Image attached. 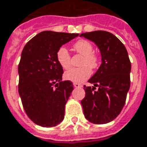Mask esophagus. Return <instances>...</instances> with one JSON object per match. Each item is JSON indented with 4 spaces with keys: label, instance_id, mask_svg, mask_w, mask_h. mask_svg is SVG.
<instances>
[{
    "label": "esophagus",
    "instance_id": "1",
    "mask_svg": "<svg viewBox=\"0 0 147 147\" xmlns=\"http://www.w3.org/2000/svg\"><path fill=\"white\" fill-rule=\"evenodd\" d=\"M74 87L76 88H79V87H82V85L79 84V83H74Z\"/></svg>",
    "mask_w": 147,
    "mask_h": 147
}]
</instances>
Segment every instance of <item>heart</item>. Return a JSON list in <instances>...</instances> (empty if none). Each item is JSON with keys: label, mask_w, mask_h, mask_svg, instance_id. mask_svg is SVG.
Instances as JSON below:
<instances>
[{"label": "heart", "mask_w": 147, "mask_h": 147, "mask_svg": "<svg viewBox=\"0 0 147 147\" xmlns=\"http://www.w3.org/2000/svg\"><path fill=\"white\" fill-rule=\"evenodd\" d=\"M74 49L78 53L84 56L82 62V68H73L65 73V78L75 83L82 82L91 74V69H95L99 65V59L93 53V46L87 40H78L74 44ZM57 61L64 69L70 67V56L69 51L65 47H61L57 52Z\"/></svg>", "instance_id": "obj_1"}]
</instances>
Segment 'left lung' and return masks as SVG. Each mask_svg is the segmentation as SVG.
Masks as SVG:
<instances>
[{
	"instance_id": "left-lung-1",
	"label": "left lung",
	"mask_w": 147,
	"mask_h": 147,
	"mask_svg": "<svg viewBox=\"0 0 147 147\" xmlns=\"http://www.w3.org/2000/svg\"><path fill=\"white\" fill-rule=\"evenodd\" d=\"M80 36L97 45L102 61L88 80L94 86H84L86 95L81 101L84 116L93 124H107L121 113L125 103L130 86V61L125 45L110 32L95 30Z\"/></svg>"
}]
</instances>
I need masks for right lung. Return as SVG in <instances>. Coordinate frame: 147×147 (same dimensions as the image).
<instances>
[{
	"mask_svg": "<svg viewBox=\"0 0 147 147\" xmlns=\"http://www.w3.org/2000/svg\"><path fill=\"white\" fill-rule=\"evenodd\" d=\"M78 35L42 31L22 52L18 93L26 115L39 126H56L64 119L65 103L74 85L70 81L62 82L64 71L57 61V52Z\"/></svg>",
	"mask_w": 147,
	"mask_h": 147,
	"instance_id": "add662e5",
	"label": "right lung"
}]
</instances>
